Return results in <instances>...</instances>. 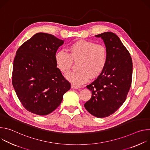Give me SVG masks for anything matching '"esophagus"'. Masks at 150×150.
I'll use <instances>...</instances> for the list:
<instances>
[{
	"instance_id": "34e87169",
	"label": "esophagus",
	"mask_w": 150,
	"mask_h": 150,
	"mask_svg": "<svg viewBox=\"0 0 150 150\" xmlns=\"http://www.w3.org/2000/svg\"><path fill=\"white\" fill-rule=\"evenodd\" d=\"M81 87L79 86V85H71V88L72 89H78V88H80Z\"/></svg>"
}]
</instances>
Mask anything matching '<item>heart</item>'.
I'll use <instances>...</instances> for the list:
<instances>
[{
    "mask_svg": "<svg viewBox=\"0 0 150 150\" xmlns=\"http://www.w3.org/2000/svg\"><path fill=\"white\" fill-rule=\"evenodd\" d=\"M67 50L68 53L63 50L57 52L55 62L58 69L66 75L70 72L73 62H79L76 66L78 71L67 76L68 79L74 84H82L90 78L98 77L105 67L108 52L103 45L79 40L71 44Z\"/></svg>",
    "mask_w": 150,
    "mask_h": 150,
    "instance_id": "1",
    "label": "heart"
}]
</instances>
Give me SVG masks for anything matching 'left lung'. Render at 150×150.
<instances>
[{
    "mask_svg": "<svg viewBox=\"0 0 150 150\" xmlns=\"http://www.w3.org/2000/svg\"><path fill=\"white\" fill-rule=\"evenodd\" d=\"M95 36L103 39L108 60L103 72L87 86L92 96L84 107L92 115L103 118L114 113L125 102L132 82V60L115 33L105 32Z\"/></svg>",
    "mask_w": 150,
    "mask_h": 150,
    "instance_id": "1",
    "label": "left lung"
}]
</instances>
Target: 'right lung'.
Masks as SVG:
<instances>
[{"instance_id": "obj_1", "label": "right lung", "mask_w": 150, "mask_h": 150, "mask_svg": "<svg viewBox=\"0 0 150 150\" xmlns=\"http://www.w3.org/2000/svg\"><path fill=\"white\" fill-rule=\"evenodd\" d=\"M64 41L38 33L18 49L14 59L12 84L25 109L44 116L60 104L71 83L56 67L54 56Z\"/></svg>"}]
</instances>
